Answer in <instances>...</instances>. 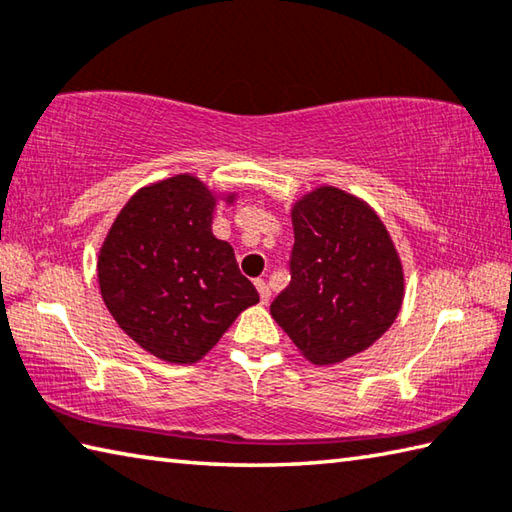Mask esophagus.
I'll return each mask as SVG.
<instances>
[{"mask_svg": "<svg viewBox=\"0 0 512 512\" xmlns=\"http://www.w3.org/2000/svg\"><path fill=\"white\" fill-rule=\"evenodd\" d=\"M255 286L259 291V300H262V304H268V300H271V288H268L266 280H255Z\"/></svg>", "mask_w": 512, "mask_h": 512, "instance_id": "1", "label": "esophagus"}]
</instances>
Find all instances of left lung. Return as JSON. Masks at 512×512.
<instances>
[{
	"mask_svg": "<svg viewBox=\"0 0 512 512\" xmlns=\"http://www.w3.org/2000/svg\"><path fill=\"white\" fill-rule=\"evenodd\" d=\"M291 282L271 315L315 365L365 351L396 320L403 266L383 221L338 188H318L293 208Z\"/></svg>",
	"mask_w": 512,
	"mask_h": 512,
	"instance_id": "obj_1",
	"label": "left lung"
}]
</instances>
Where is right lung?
<instances>
[{
	"instance_id": "right-lung-1",
	"label": "right lung",
	"mask_w": 512,
	"mask_h": 512,
	"mask_svg": "<svg viewBox=\"0 0 512 512\" xmlns=\"http://www.w3.org/2000/svg\"><path fill=\"white\" fill-rule=\"evenodd\" d=\"M212 210L215 197L199 179L172 176L138 190L100 248L98 282L109 313L167 362L201 360L259 302L235 250L212 235Z\"/></svg>"
}]
</instances>
